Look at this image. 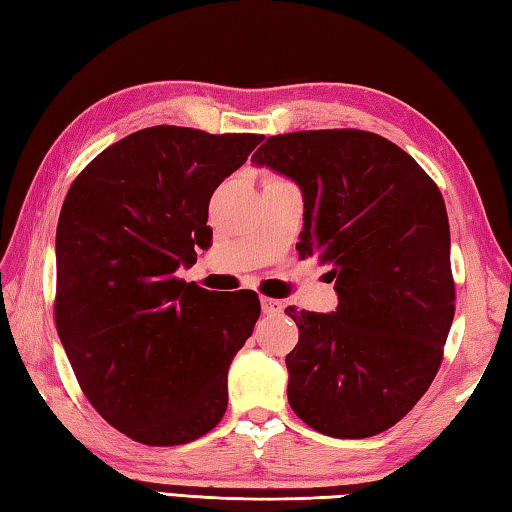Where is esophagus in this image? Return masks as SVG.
Segmentation results:
<instances>
[{
  "label": "esophagus",
  "instance_id": "esophagus-1",
  "mask_svg": "<svg viewBox=\"0 0 512 512\" xmlns=\"http://www.w3.org/2000/svg\"><path fill=\"white\" fill-rule=\"evenodd\" d=\"M260 305H263V311L267 316H276L283 311V302L276 298H269V296H260Z\"/></svg>",
  "mask_w": 512,
  "mask_h": 512
}]
</instances>
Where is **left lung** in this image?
<instances>
[{"mask_svg":"<svg viewBox=\"0 0 512 512\" xmlns=\"http://www.w3.org/2000/svg\"><path fill=\"white\" fill-rule=\"evenodd\" d=\"M256 165L305 196L296 249L331 265L338 309L287 307L289 406L311 429L362 440L398 424L431 387L455 316L451 232L440 187L413 156L367 130L276 134Z\"/></svg>","mask_w":512,"mask_h":512,"instance_id":"8db88e82","label":"left lung"}]
</instances>
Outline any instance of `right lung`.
I'll list each match as a JSON object with an SVG mask.
<instances>
[{
  "instance_id": "right-lung-1",
  "label": "right lung",
  "mask_w": 512,
  "mask_h": 512,
  "mask_svg": "<svg viewBox=\"0 0 512 512\" xmlns=\"http://www.w3.org/2000/svg\"><path fill=\"white\" fill-rule=\"evenodd\" d=\"M263 134L154 125L97 154L57 223L55 325L88 402L148 446L198 440L227 409V369L260 316L254 291L176 276L210 243L214 190Z\"/></svg>"
}]
</instances>
